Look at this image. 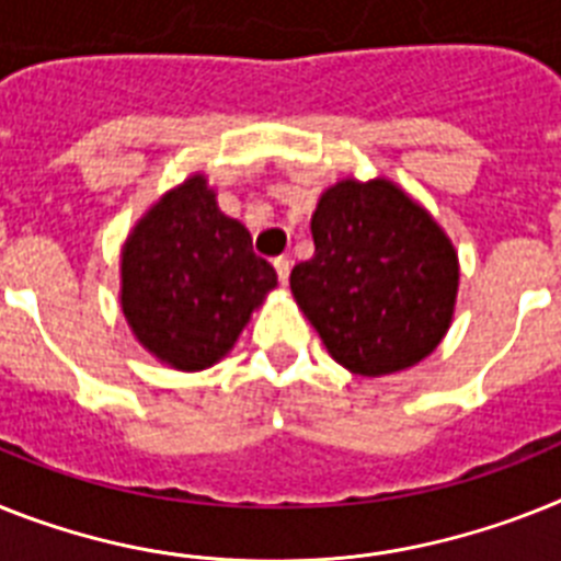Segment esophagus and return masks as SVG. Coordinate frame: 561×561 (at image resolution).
<instances>
[{
  "label": "esophagus",
  "mask_w": 561,
  "mask_h": 561,
  "mask_svg": "<svg viewBox=\"0 0 561 561\" xmlns=\"http://www.w3.org/2000/svg\"><path fill=\"white\" fill-rule=\"evenodd\" d=\"M273 267H276V273H279V282L285 285L290 276V259L288 256H276L273 259Z\"/></svg>",
  "instance_id": "obj_1"
}]
</instances>
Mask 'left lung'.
Here are the masks:
<instances>
[{"mask_svg":"<svg viewBox=\"0 0 561 561\" xmlns=\"http://www.w3.org/2000/svg\"><path fill=\"white\" fill-rule=\"evenodd\" d=\"M310 233L317 251L290 271V290L339 365L382 376L439 345L459 265L427 210L385 179H345L322 193Z\"/></svg>","mask_w":561,"mask_h":561,"instance_id":"8db88e82","label":"left lung"}]
</instances>
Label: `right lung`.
<instances>
[{"mask_svg": "<svg viewBox=\"0 0 561 561\" xmlns=\"http://www.w3.org/2000/svg\"><path fill=\"white\" fill-rule=\"evenodd\" d=\"M276 288L244 225L193 176L150 208L122 253V310L136 339L179 370L222 359L251 310Z\"/></svg>", "mask_w": 561, "mask_h": 561, "instance_id": "right-lung-1", "label": "right lung"}]
</instances>
